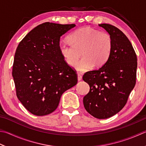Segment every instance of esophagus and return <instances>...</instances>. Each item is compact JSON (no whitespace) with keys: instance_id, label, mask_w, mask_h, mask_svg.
Here are the masks:
<instances>
[{"instance_id":"esophagus-1","label":"esophagus","mask_w":146,"mask_h":146,"mask_svg":"<svg viewBox=\"0 0 146 146\" xmlns=\"http://www.w3.org/2000/svg\"><path fill=\"white\" fill-rule=\"evenodd\" d=\"M78 81H80L82 80V76L79 74H78Z\"/></svg>"}]
</instances>
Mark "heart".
Returning a JSON list of instances; mask_svg holds the SVG:
<instances>
[{"label": "heart", "instance_id": "heart-1", "mask_svg": "<svg viewBox=\"0 0 146 146\" xmlns=\"http://www.w3.org/2000/svg\"><path fill=\"white\" fill-rule=\"evenodd\" d=\"M69 42L60 41L59 50L67 64L72 66L82 54V58L74 65L81 72L94 65L101 67L111 55L112 39L109 33L86 27L76 30L68 36Z\"/></svg>", "mask_w": 146, "mask_h": 146}]
</instances>
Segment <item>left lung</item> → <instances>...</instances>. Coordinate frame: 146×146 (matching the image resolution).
<instances>
[{
  "label": "left lung",
  "instance_id": "8db88e82",
  "mask_svg": "<svg viewBox=\"0 0 146 146\" xmlns=\"http://www.w3.org/2000/svg\"><path fill=\"white\" fill-rule=\"evenodd\" d=\"M111 35L112 51L102 67L85 73L82 79L90 85L83 98L85 109L98 119H106L126 105L136 83L137 58L124 33L110 24H100Z\"/></svg>",
  "mask_w": 146,
  "mask_h": 146
}]
</instances>
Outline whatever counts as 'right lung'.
<instances>
[{"instance_id":"1","label":"right lung","mask_w":146,"mask_h":146,"mask_svg":"<svg viewBox=\"0 0 146 146\" xmlns=\"http://www.w3.org/2000/svg\"><path fill=\"white\" fill-rule=\"evenodd\" d=\"M75 26L46 22L19 43L12 75L16 96L33 114L42 116L55 111L62 95L78 82L76 70L59 50L60 37Z\"/></svg>"}]
</instances>
